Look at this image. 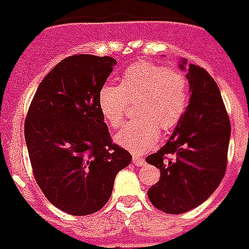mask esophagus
I'll return each instance as SVG.
<instances>
[{
	"label": "esophagus",
	"mask_w": 249,
	"mask_h": 249,
	"mask_svg": "<svg viewBox=\"0 0 249 249\" xmlns=\"http://www.w3.org/2000/svg\"><path fill=\"white\" fill-rule=\"evenodd\" d=\"M133 162H134V165H137V166H143L144 163H146V161H144L143 158H141V157L138 156L133 157Z\"/></svg>",
	"instance_id": "obj_1"
}]
</instances>
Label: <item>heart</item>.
<instances>
[{"label": "heart", "instance_id": "b5f03b06", "mask_svg": "<svg viewBox=\"0 0 249 249\" xmlns=\"http://www.w3.org/2000/svg\"><path fill=\"white\" fill-rule=\"evenodd\" d=\"M128 103H137L138 121L124 124L116 133L115 142L134 154H143L158 142L160 128L172 130L184 116L189 82L179 71L141 61L128 67L119 86L105 84L99 91L100 112L111 127L123 123Z\"/></svg>", "mask_w": 249, "mask_h": 249}]
</instances>
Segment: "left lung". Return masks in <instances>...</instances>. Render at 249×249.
<instances>
[{"mask_svg": "<svg viewBox=\"0 0 249 249\" xmlns=\"http://www.w3.org/2000/svg\"><path fill=\"white\" fill-rule=\"evenodd\" d=\"M178 61L189 82V105L166 144L146 158L161 172L160 181L147 190L149 200L169 214L192 211L212 196L225 174L231 138L216 82L198 65Z\"/></svg>", "mask_w": 249, "mask_h": 249, "instance_id": "left-lung-1", "label": "left lung"}]
</instances>
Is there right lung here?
I'll return each mask as SVG.
<instances>
[{
	"label": "right lung",
	"mask_w": 249,
	"mask_h": 249,
	"mask_svg": "<svg viewBox=\"0 0 249 249\" xmlns=\"http://www.w3.org/2000/svg\"><path fill=\"white\" fill-rule=\"evenodd\" d=\"M116 60L76 54L61 60L37 88L25 119L33 174L49 202L86 216L110 200L131 154L111 142L98 96Z\"/></svg>",
	"instance_id": "obj_1"
}]
</instances>
